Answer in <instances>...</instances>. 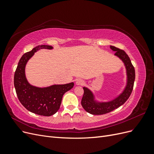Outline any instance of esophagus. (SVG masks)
Masks as SVG:
<instances>
[{"label":"esophagus","mask_w":154,"mask_h":154,"mask_svg":"<svg viewBox=\"0 0 154 154\" xmlns=\"http://www.w3.org/2000/svg\"><path fill=\"white\" fill-rule=\"evenodd\" d=\"M85 82L83 81L82 79H77V80L76 81V84L77 85H84Z\"/></svg>","instance_id":"obj_1"}]
</instances>
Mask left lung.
<instances>
[{"mask_svg":"<svg viewBox=\"0 0 154 154\" xmlns=\"http://www.w3.org/2000/svg\"><path fill=\"white\" fill-rule=\"evenodd\" d=\"M110 49L116 51L117 56L123 62L127 70V82L123 92L115 99L108 102H97L94 100V96L91 90L87 87H83L84 93L82 100V105L87 112L93 115H101L109 113L123 105L132 92L135 81V69L128 54L122 49L110 46Z\"/></svg>","mask_w":154,"mask_h":154,"instance_id":"obj_1","label":"left lung"}]
</instances>
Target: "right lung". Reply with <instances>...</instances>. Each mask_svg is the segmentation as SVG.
I'll return each instance as SVG.
<instances>
[{"mask_svg":"<svg viewBox=\"0 0 154 154\" xmlns=\"http://www.w3.org/2000/svg\"><path fill=\"white\" fill-rule=\"evenodd\" d=\"M41 49H52L53 47L47 45H38L23 54L14 75V85L18 100L27 110L38 115L51 116L59 110L63 94L71 89L74 83L44 88L29 84L26 78V65L35 53Z\"/></svg>","mask_w":154,"mask_h":154,"instance_id":"add662e5","label":"right lung"}]
</instances>
